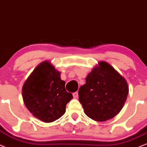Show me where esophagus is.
<instances>
[{
  "mask_svg": "<svg viewBox=\"0 0 147 147\" xmlns=\"http://www.w3.org/2000/svg\"><path fill=\"white\" fill-rule=\"evenodd\" d=\"M72 95H73V97L74 98H77L78 97V92H75V93H73V94H72Z\"/></svg>",
  "mask_w": 147,
  "mask_h": 147,
  "instance_id": "esophagus-1",
  "label": "esophagus"
}]
</instances>
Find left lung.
<instances>
[{"label":"left lung","instance_id":"left-lung-1","mask_svg":"<svg viewBox=\"0 0 147 147\" xmlns=\"http://www.w3.org/2000/svg\"><path fill=\"white\" fill-rule=\"evenodd\" d=\"M85 81L79 90V100L85 115L97 121L116 116L123 108L129 92L125 79L110 64L101 62Z\"/></svg>","mask_w":147,"mask_h":147}]
</instances>
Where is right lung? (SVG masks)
I'll return each mask as SVG.
<instances>
[{"instance_id": "add662e5", "label": "right lung", "mask_w": 147, "mask_h": 147, "mask_svg": "<svg viewBox=\"0 0 147 147\" xmlns=\"http://www.w3.org/2000/svg\"><path fill=\"white\" fill-rule=\"evenodd\" d=\"M22 96L30 112L46 123L60 118L73 98L66 92L60 72L47 61L38 65L29 76L22 87Z\"/></svg>"}]
</instances>
